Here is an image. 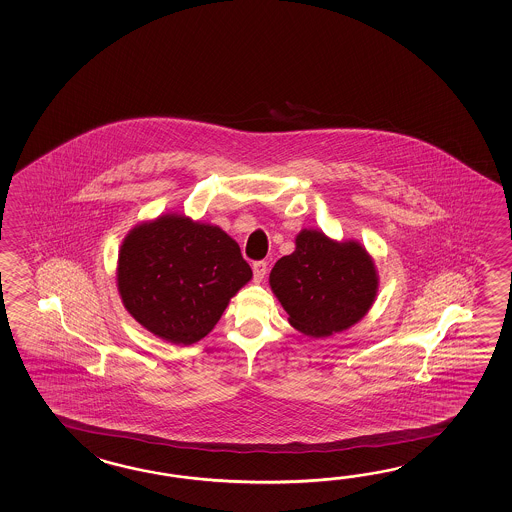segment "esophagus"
Listing matches in <instances>:
<instances>
[{
  "instance_id": "esophagus-1",
  "label": "esophagus",
  "mask_w": 512,
  "mask_h": 512,
  "mask_svg": "<svg viewBox=\"0 0 512 512\" xmlns=\"http://www.w3.org/2000/svg\"><path fill=\"white\" fill-rule=\"evenodd\" d=\"M252 272H254V280L261 282L267 274V261H254L252 263Z\"/></svg>"
}]
</instances>
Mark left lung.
<instances>
[{"label":"left lung","instance_id":"obj_1","mask_svg":"<svg viewBox=\"0 0 512 512\" xmlns=\"http://www.w3.org/2000/svg\"><path fill=\"white\" fill-rule=\"evenodd\" d=\"M269 283L291 326L320 338L348 329L370 311L379 276L359 241L338 243L304 229L293 254L272 267Z\"/></svg>","mask_w":512,"mask_h":512}]
</instances>
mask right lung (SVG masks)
Here are the masks:
<instances>
[{"mask_svg":"<svg viewBox=\"0 0 512 512\" xmlns=\"http://www.w3.org/2000/svg\"><path fill=\"white\" fill-rule=\"evenodd\" d=\"M251 278L240 245L225 230L183 214L141 223L120 245L122 304L142 327L172 344L190 346L207 337Z\"/></svg>","mask_w":512,"mask_h":512,"instance_id":"obj_1","label":"right lung"}]
</instances>
